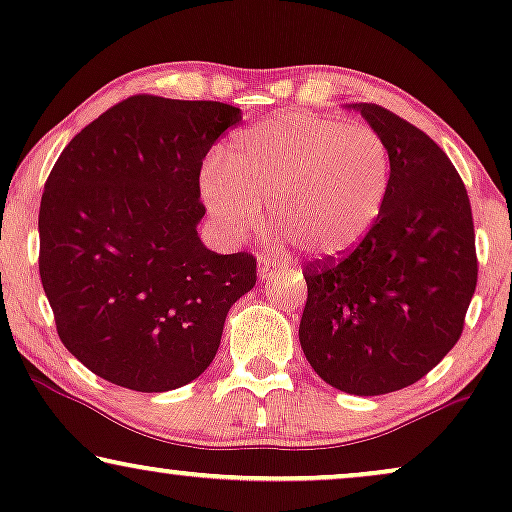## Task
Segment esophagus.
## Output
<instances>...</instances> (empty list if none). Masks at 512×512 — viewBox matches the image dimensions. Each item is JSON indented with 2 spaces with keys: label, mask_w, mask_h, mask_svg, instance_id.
<instances>
[{
  "label": "esophagus",
  "mask_w": 512,
  "mask_h": 512,
  "mask_svg": "<svg viewBox=\"0 0 512 512\" xmlns=\"http://www.w3.org/2000/svg\"><path fill=\"white\" fill-rule=\"evenodd\" d=\"M282 270H284V265L277 263V261H272V258H268V256H263L261 261H258V275H261V279L277 277Z\"/></svg>",
  "instance_id": "1"
}]
</instances>
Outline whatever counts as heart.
<instances>
[{
    "instance_id": "heart-1",
    "label": "heart",
    "mask_w": 512,
    "mask_h": 512,
    "mask_svg": "<svg viewBox=\"0 0 512 512\" xmlns=\"http://www.w3.org/2000/svg\"><path fill=\"white\" fill-rule=\"evenodd\" d=\"M221 165L200 177L202 200L230 240L272 221L317 256L356 247L373 228L389 191V149L366 125L289 114L235 132Z\"/></svg>"
}]
</instances>
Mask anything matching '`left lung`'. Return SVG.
<instances>
[{"mask_svg":"<svg viewBox=\"0 0 512 512\" xmlns=\"http://www.w3.org/2000/svg\"><path fill=\"white\" fill-rule=\"evenodd\" d=\"M389 149L382 212L352 254L305 268L300 347L354 396L410 387L457 345L478 284L471 200L445 151L373 102L354 104Z\"/></svg>","mask_w":512,"mask_h":512,"instance_id":"1","label":"left lung"}]
</instances>
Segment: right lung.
Listing matches in <instances>:
<instances>
[{
  "mask_svg": "<svg viewBox=\"0 0 512 512\" xmlns=\"http://www.w3.org/2000/svg\"><path fill=\"white\" fill-rule=\"evenodd\" d=\"M242 111L132 95L86 125L48 174L39 275L58 335L102 380L170 391L207 370L256 258L198 237L202 160Z\"/></svg>",
  "mask_w": 512,
  "mask_h": 512,
  "instance_id": "add662e5",
  "label": "right lung"
}]
</instances>
